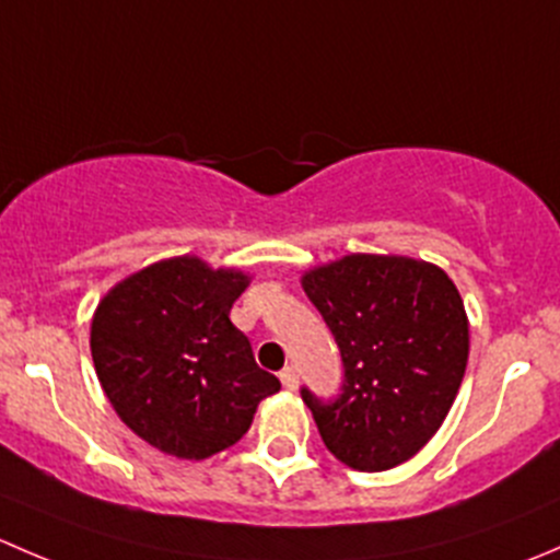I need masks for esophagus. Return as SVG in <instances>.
Segmentation results:
<instances>
[{
	"label": "esophagus",
	"mask_w": 560,
	"mask_h": 560,
	"mask_svg": "<svg viewBox=\"0 0 560 560\" xmlns=\"http://www.w3.org/2000/svg\"><path fill=\"white\" fill-rule=\"evenodd\" d=\"M279 380L287 389H298V369H295V365H287V369L279 374Z\"/></svg>",
	"instance_id": "34e87169"
}]
</instances>
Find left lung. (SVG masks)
<instances>
[{
    "label": "left lung",
    "instance_id": "obj_1",
    "mask_svg": "<svg viewBox=\"0 0 560 560\" xmlns=\"http://www.w3.org/2000/svg\"><path fill=\"white\" fill-rule=\"evenodd\" d=\"M343 363L341 395L303 387L325 447L385 471L442 428L468 363V316L442 268L395 254H347L301 279Z\"/></svg>",
    "mask_w": 560,
    "mask_h": 560
}]
</instances>
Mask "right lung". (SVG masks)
<instances>
[{
	"instance_id": "add662e5",
	"label": "right lung",
	"mask_w": 560,
	"mask_h": 560,
	"mask_svg": "<svg viewBox=\"0 0 560 560\" xmlns=\"http://www.w3.org/2000/svg\"><path fill=\"white\" fill-rule=\"evenodd\" d=\"M248 276L171 257L118 281L92 319V358L107 400L160 453L202 460L233 447L281 382L254 363L230 322Z\"/></svg>"
}]
</instances>
